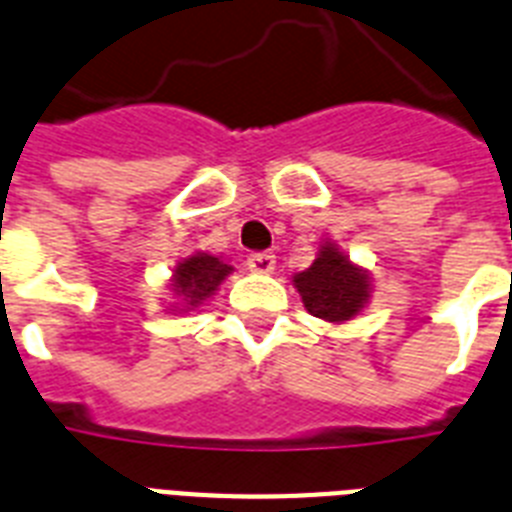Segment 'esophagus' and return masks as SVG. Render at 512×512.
Segmentation results:
<instances>
[{"label":"esophagus","mask_w":512,"mask_h":512,"mask_svg":"<svg viewBox=\"0 0 512 512\" xmlns=\"http://www.w3.org/2000/svg\"><path fill=\"white\" fill-rule=\"evenodd\" d=\"M247 265L252 273H260V276H270L276 270V255L273 252H252L247 257Z\"/></svg>","instance_id":"34e87169"}]
</instances>
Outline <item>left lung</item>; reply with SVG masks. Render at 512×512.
Segmentation results:
<instances>
[{
	"label": "left lung",
	"mask_w": 512,
	"mask_h": 512,
	"mask_svg": "<svg viewBox=\"0 0 512 512\" xmlns=\"http://www.w3.org/2000/svg\"><path fill=\"white\" fill-rule=\"evenodd\" d=\"M294 286L309 315L328 322L354 320L372 291L367 270L351 263L333 242L322 244L315 263L296 273Z\"/></svg>",
	"instance_id": "obj_1"
}]
</instances>
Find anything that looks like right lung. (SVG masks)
Masks as SVG:
<instances>
[{
    "label": "right lung",
    "mask_w": 512,
    "mask_h": 512,
    "mask_svg": "<svg viewBox=\"0 0 512 512\" xmlns=\"http://www.w3.org/2000/svg\"><path fill=\"white\" fill-rule=\"evenodd\" d=\"M231 265L223 263L221 257L208 255V252H195V255L179 260L171 278V291L179 296L174 304V312H190L200 307L205 299L216 294L223 278L231 273Z\"/></svg>",
    "instance_id": "right-lung-1"
}]
</instances>
